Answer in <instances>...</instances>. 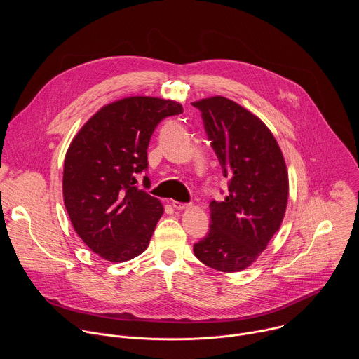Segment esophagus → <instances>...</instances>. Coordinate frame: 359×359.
I'll return each instance as SVG.
<instances>
[{"label":"esophagus","mask_w":359,"mask_h":359,"mask_svg":"<svg viewBox=\"0 0 359 359\" xmlns=\"http://www.w3.org/2000/svg\"><path fill=\"white\" fill-rule=\"evenodd\" d=\"M172 206H173L176 210H183V209H187L189 204H187V203L177 201V200H173V201H172Z\"/></svg>","instance_id":"esophagus-1"}]
</instances>
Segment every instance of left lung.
<instances>
[{"label": "left lung", "instance_id": "8db88e82", "mask_svg": "<svg viewBox=\"0 0 359 359\" xmlns=\"http://www.w3.org/2000/svg\"><path fill=\"white\" fill-rule=\"evenodd\" d=\"M229 179L223 201L210 203V229L194 243L196 257L210 269L248 267L280 229L288 200V175L270 129L236 102L213 96L193 104Z\"/></svg>", "mask_w": 359, "mask_h": 359}]
</instances>
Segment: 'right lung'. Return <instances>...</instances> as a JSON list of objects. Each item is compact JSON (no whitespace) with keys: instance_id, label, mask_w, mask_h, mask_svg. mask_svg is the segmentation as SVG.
Segmentation results:
<instances>
[{"instance_id":"1","label":"right lung","mask_w":359,"mask_h":359,"mask_svg":"<svg viewBox=\"0 0 359 359\" xmlns=\"http://www.w3.org/2000/svg\"><path fill=\"white\" fill-rule=\"evenodd\" d=\"M182 112L173 100L130 96L102 108L74 137L64 163V201L76 234L100 257L128 262L149 245L163 206L137 189L136 177L147 170L156 126Z\"/></svg>"}]
</instances>
